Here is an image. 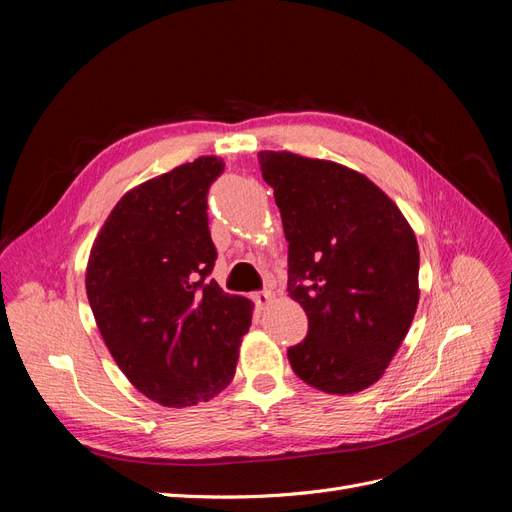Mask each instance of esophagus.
I'll return each instance as SVG.
<instances>
[{"instance_id":"34e87169","label":"esophagus","mask_w":512,"mask_h":512,"mask_svg":"<svg viewBox=\"0 0 512 512\" xmlns=\"http://www.w3.org/2000/svg\"><path fill=\"white\" fill-rule=\"evenodd\" d=\"M273 297H275V294H273V290L271 288H265V290H260V292H254V303L258 305V307H265V305H269L271 301H273Z\"/></svg>"}]
</instances>
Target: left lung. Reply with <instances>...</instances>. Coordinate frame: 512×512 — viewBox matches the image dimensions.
Here are the masks:
<instances>
[{"label": "left lung", "instance_id": "left-lung-1", "mask_svg": "<svg viewBox=\"0 0 512 512\" xmlns=\"http://www.w3.org/2000/svg\"><path fill=\"white\" fill-rule=\"evenodd\" d=\"M282 213L288 292L307 314V337L288 348L314 389L359 393L380 380L418 305V245L393 200L342 164L260 151Z\"/></svg>", "mask_w": 512, "mask_h": 512}]
</instances>
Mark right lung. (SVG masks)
Masks as SVG:
<instances>
[{
	"instance_id": "obj_1",
	"label": "right lung",
	"mask_w": 512,
	"mask_h": 512,
	"mask_svg": "<svg viewBox=\"0 0 512 512\" xmlns=\"http://www.w3.org/2000/svg\"><path fill=\"white\" fill-rule=\"evenodd\" d=\"M215 156L123 196L91 247L87 299L104 344L138 391L168 408L218 395L235 376L252 303L211 280L207 194Z\"/></svg>"
}]
</instances>
